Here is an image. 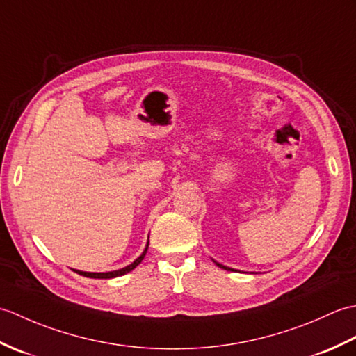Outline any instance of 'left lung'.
<instances>
[{"label": "left lung", "instance_id": "left-lung-1", "mask_svg": "<svg viewBox=\"0 0 356 356\" xmlns=\"http://www.w3.org/2000/svg\"><path fill=\"white\" fill-rule=\"evenodd\" d=\"M218 268H222V269H226V270H236V269H232V268H228V266H223V264H220V263H217V261H214Z\"/></svg>", "mask_w": 356, "mask_h": 356}]
</instances>
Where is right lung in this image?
<instances>
[{"label": "right lung", "instance_id": "1", "mask_svg": "<svg viewBox=\"0 0 356 356\" xmlns=\"http://www.w3.org/2000/svg\"><path fill=\"white\" fill-rule=\"evenodd\" d=\"M148 238H149V237H148ZM148 245H149V241H147V246H145V249H143V252L138 257V259H136L131 264H128V266H125V268H122V269L110 270V272H84V270H78V269H74V272H78L79 275H84V277H88V278H115V277L125 275L127 272L133 270V269H134L136 266H138V264L143 260V257H145V254H147V251H148Z\"/></svg>", "mask_w": 356, "mask_h": 356}]
</instances>
